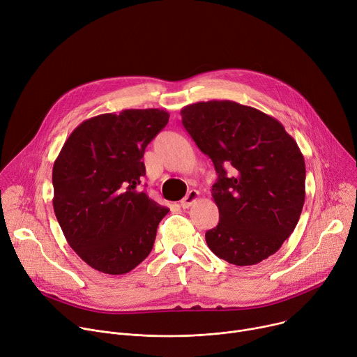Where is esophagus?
I'll return each mask as SVG.
<instances>
[{
    "instance_id": "obj_1",
    "label": "esophagus",
    "mask_w": 357,
    "mask_h": 357,
    "mask_svg": "<svg viewBox=\"0 0 357 357\" xmlns=\"http://www.w3.org/2000/svg\"><path fill=\"white\" fill-rule=\"evenodd\" d=\"M199 198V192L197 189H192L186 193V197L181 201V208L183 209H188L189 206H192L193 204L197 202V199Z\"/></svg>"
}]
</instances>
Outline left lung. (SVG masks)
Listing matches in <instances>:
<instances>
[{
	"instance_id": "obj_1",
	"label": "left lung",
	"mask_w": 357,
	"mask_h": 357,
	"mask_svg": "<svg viewBox=\"0 0 357 357\" xmlns=\"http://www.w3.org/2000/svg\"><path fill=\"white\" fill-rule=\"evenodd\" d=\"M182 125L218 174L209 249L236 266L262 262L295 231L305 204V159L283 125L234 101L182 108Z\"/></svg>"
}]
</instances>
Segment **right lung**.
I'll return each instance as SVG.
<instances>
[{"instance_id":"obj_1","label":"right lung","mask_w":357,"mask_h":357,"mask_svg":"<svg viewBox=\"0 0 357 357\" xmlns=\"http://www.w3.org/2000/svg\"><path fill=\"white\" fill-rule=\"evenodd\" d=\"M164 109H123L78 125L52 168L54 212L70 246L91 268L123 275L151 253L169 209L139 190L148 144L167 126Z\"/></svg>"}]
</instances>
